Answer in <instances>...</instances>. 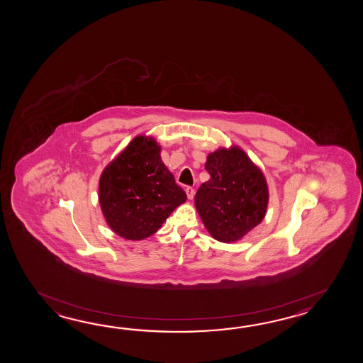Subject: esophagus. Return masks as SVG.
<instances>
[{"mask_svg": "<svg viewBox=\"0 0 363 363\" xmlns=\"http://www.w3.org/2000/svg\"><path fill=\"white\" fill-rule=\"evenodd\" d=\"M185 193H186L189 200H192L193 197H194V189H193L192 186H186L185 188Z\"/></svg>", "mask_w": 363, "mask_h": 363, "instance_id": "esophagus-1", "label": "esophagus"}]
</instances>
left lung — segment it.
Instances as JSON below:
<instances>
[{
  "label": "left lung",
  "instance_id": "obj_1",
  "mask_svg": "<svg viewBox=\"0 0 363 363\" xmlns=\"http://www.w3.org/2000/svg\"><path fill=\"white\" fill-rule=\"evenodd\" d=\"M205 169L210 179L196 193V208L214 239L238 241L266 216L269 188L264 175L239 147L210 153Z\"/></svg>",
  "mask_w": 363,
  "mask_h": 363
}]
</instances>
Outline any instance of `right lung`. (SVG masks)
I'll list each match as a JSON object with an SVG mask.
<instances>
[{
  "mask_svg": "<svg viewBox=\"0 0 363 363\" xmlns=\"http://www.w3.org/2000/svg\"><path fill=\"white\" fill-rule=\"evenodd\" d=\"M160 153L153 138L136 136L101 174V210L108 227L124 239L152 236L186 200Z\"/></svg>",
  "mask_w": 363,
  "mask_h": 363,
  "instance_id": "obj_1",
  "label": "right lung"
}]
</instances>
